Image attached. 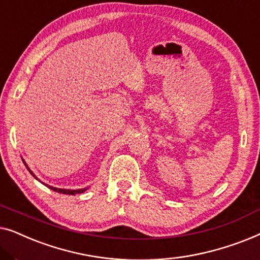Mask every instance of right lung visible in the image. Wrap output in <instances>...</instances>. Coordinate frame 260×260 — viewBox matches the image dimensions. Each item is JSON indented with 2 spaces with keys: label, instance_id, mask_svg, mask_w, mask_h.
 <instances>
[{
  "label": "right lung",
  "instance_id": "obj_1",
  "mask_svg": "<svg viewBox=\"0 0 260 260\" xmlns=\"http://www.w3.org/2000/svg\"><path fill=\"white\" fill-rule=\"evenodd\" d=\"M22 161H23V159H22ZM23 163H24V166H26V168H27L28 170H29V173L31 174V175H33V176H34V177H35V179H37V180H39V179H38V177L34 175V174H33V172H31V170H30L29 168H28V166L26 165V162H24V161H23ZM44 184H45V183H44ZM45 186H47V187L49 188V189L54 190V191H56V193H62V194H69V195H76V194H81V193H84V191L87 189V188H83V189H61V188H55V187L48 186V184H45Z\"/></svg>",
  "mask_w": 260,
  "mask_h": 260
}]
</instances>
